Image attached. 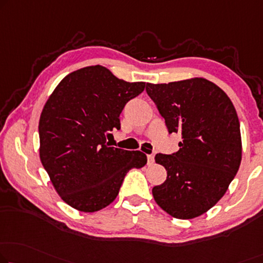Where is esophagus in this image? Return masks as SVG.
Wrapping results in <instances>:
<instances>
[{"instance_id":"esophagus-1","label":"esophagus","mask_w":263,"mask_h":263,"mask_svg":"<svg viewBox=\"0 0 263 263\" xmlns=\"http://www.w3.org/2000/svg\"><path fill=\"white\" fill-rule=\"evenodd\" d=\"M155 162V157L154 155H147V164L148 165H151V164H154Z\"/></svg>"}]
</instances>
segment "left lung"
<instances>
[{
	"label": "left lung",
	"instance_id": "1",
	"mask_svg": "<svg viewBox=\"0 0 263 263\" xmlns=\"http://www.w3.org/2000/svg\"><path fill=\"white\" fill-rule=\"evenodd\" d=\"M148 97L169 133H181L179 150L157 154L166 181L152 189L155 201L172 217L190 219L223 197L242 158L240 121L232 100L203 78L146 84Z\"/></svg>",
	"mask_w": 263,
	"mask_h": 263
}]
</instances>
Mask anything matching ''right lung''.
Listing matches in <instances>:
<instances>
[{"instance_id": "obj_1", "label": "right lung", "mask_w": 263, "mask_h": 263, "mask_svg": "<svg viewBox=\"0 0 263 263\" xmlns=\"http://www.w3.org/2000/svg\"><path fill=\"white\" fill-rule=\"evenodd\" d=\"M145 82H127L97 65L69 73L45 104L39 121L40 159L62 201L94 213L115 201L128 170L147 162L140 151L109 146L128 100Z\"/></svg>"}]
</instances>
